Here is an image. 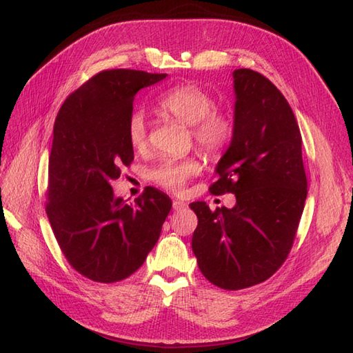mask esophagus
I'll return each instance as SVG.
<instances>
[{"label": "esophagus", "instance_id": "esophagus-1", "mask_svg": "<svg viewBox=\"0 0 353 353\" xmlns=\"http://www.w3.org/2000/svg\"><path fill=\"white\" fill-rule=\"evenodd\" d=\"M185 208H186V203H183V201H181V200L172 201V209H174V211H182V209H185Z\"/></svg>", "mask_w": 353, "mask_h": 353}]
</instances>
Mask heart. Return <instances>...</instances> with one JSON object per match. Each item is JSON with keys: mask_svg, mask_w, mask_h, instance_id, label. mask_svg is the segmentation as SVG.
<instances>
[{"mask_svg": "<svg viewBox=\"0 0 353 353\" xmlns=\"http://www.w3.org/2000/svg\"><path fill=\"white\" fill-rule=\"evenodd\" d=\"M157 106L165 114L191 125L197 144L206 152H221L234 138L235 124L229 114L214 110L215 101L197 85H179L161 95ZM127 138L133 148H142L147 141V124L142 110H133L127 121ZM200 165L194 159H165L150 171L156 183L170 191H181L188 179L197 174Z\"/></svg>", "mask_w": 353, "mask_h": 353, "instance_id": "1", "label": "heart"}]
</instances>
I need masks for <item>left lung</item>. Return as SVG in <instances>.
I'll return each instance as SVG.
<instances>
[{
	"label": "left lung",
	"mask_w": 353,
	"mask_h": 353,
	"mask_svg": "<svg viewBox=\"0 0 353 353\" xmlns=\"http://www.w3.org/2000/svg\"><path fill=\"white\" fill-rule=\"evenodd\" d=\"M235 133L215 167V196L235 194L232 209L194 201L192 252L206 279L243 290L268 279L287 259L303 212L308 182L302 137L288 101L272 81L235 70Z\"/></svg>",
	"instance_id": "1"
}]
</instances>
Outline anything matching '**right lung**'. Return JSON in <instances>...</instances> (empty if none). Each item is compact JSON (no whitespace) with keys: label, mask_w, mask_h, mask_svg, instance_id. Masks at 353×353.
I'll use <instances>...</instances> for the list:
<instances>
[{"label":"right lung","mask_w":353,"mask_h":353,"mask_svg":"<svg viewBox=\"0 0 353 353\" xmlns=\"http://www.w3.org/2000/svg\"><path fill=\"white\" fill-rule=\"evenodd\" d=\"M167 74L108 70L62 104L48 159L47 215L59 245L80 274L118 282L144 264L159 239L171 200L147 188L127 205L112 182L133 161L127 121L141 89Z\"/></svg>","instance_id":"right-lung-1"}]
</instances>
